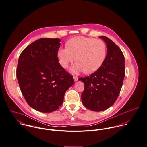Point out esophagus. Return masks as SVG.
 Instances as JSON below:
<instances>
[{"instance_id": "1", "label": "esophagus", "mask_w": 147, "mask_h": 147, "mask_svg": "<svg viewBox=\"0 0 147 147\" xmlns=\"http://www.w3.org/2000/svg\"><path fill=\"white\" fill-rule=\"evenodd\" d=\"M73 78H74V81H78V77H76V76H74L73 77Z\"/></svg>"}]
</instances>
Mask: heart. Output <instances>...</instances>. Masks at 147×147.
Masks as SVG:
<instances>
[{
	"mask_svg": "<svg viewBox=\"0 0 147 147\" xmlns=\"http://www.w3.org/2000/svg\"><path fill=\"white\" fill-rule=\"evenodd\" d=\"M66 46L59 49L57 57L60 65L64 68L76 60L77 61L71 68V71L74 74L82 71L91 74L96 71L106 57L105 43L94 38L74 37L68 40Z\"/></svg>",
	"mask_w": 147,
	"mask_h": 147,
	"instance_id": "heart-1",
	"label": "heart"
}]
</instances>
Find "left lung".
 Segmentation results:
<instances>
[{
    "label": "left lung",
    "instance_id": "obj_1",
    "mask_svg": "<svg viewBox=\"0 0 147 147\" xmlns=\"http://www.w3.org/2000/svg\"><path fill=\"white\" fill-rule=\"evenodd\" d=\"M107 54L105 60L96 71L78 79L84 84L82 101L87 109L100 112L111 107L117 99L125 76V57L119 47L105 36Z\"/></svg>",
    "mask_w": 147,
    "mask_h": 147
}]
</instances>
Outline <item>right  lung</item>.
<instances>
[{
	"label": "right lung",
	"mask_w": 147,
	"mask_h": 147,
	"mask_svg": "<svg viewBox=\"0 0 147 147\" xmlns=\"http://www.w3.org/2000/svg\"><path fill=\"white\" fill-rule=\"evenodd\" d=\"M61 40L41 38L28 45L20 55L16 76L22 95L33 109L53 112L63 102L73 77L61 66L57 51Z\"/></svg>",
	"instance_id": "1"
}]
</instances>
